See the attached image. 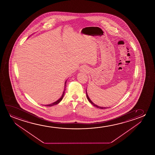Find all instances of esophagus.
<instances>
[{
	"label": "esophagus",
	"mask_w": 155,
	"mask_h": 155,
	"mask_svg": "<svg viewBox=\"0 0 155 155\" xmlns=\"http://www.w3.org/2000/svg\"><path fill=\"white\" fill-rule=\"evenodd\" d=\"M81 71H83V72H87L88 69H87V68H86L85 67H83L81 68Z\"/></svg>",
	"instance_id": "esophagus-1"
}]
</instances>
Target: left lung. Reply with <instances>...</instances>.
Wrapping results in <instances>:
<instances>
[{
	"mask_svg": "<svg viewBox=\"0 0 155 155\" xmlns=\"http://www.w3.org/2000/svg\"><path fill=\"white\" fill-rule=\"evenodd\" d=\"M86 95H87V99H88V100L89 101V102L91 103V104H93V105L94 106H95V107H96L97 108H101V109H103V108H107V107H101V106H97V105H96V104H94V103L93 102H92L91 101V100H90V98H89V97H88V95H87V91H86Z\"/></svg>",
	"mask_w": 155,
	"mask_h": 155,
	"instance_id": "8db88e82",
	"label": "left lung"
}]
</instances>
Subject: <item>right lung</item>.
Masks as SVG:
<instances>
[{"label": "right lung", "mask_w": 155, "mask_h": 155, "mask_svg": "<svg viewBox=\"0 0 155 155\" xmlns=\"http://www.w3.org/2000/svg\"><path fill=\"white\" fill-rule=\"evenodd\" d=\"M66 82H65V85H64V87L66 86ZM65 88H66V87H64V92H63V94H62V95L61 97L60 98L59 100H58L57 101H56V102H54V103H52V104H49V105H45V106H53V105H56V104H58V103H60V102H61V100H62V98H63V97H64V92H65V91H66V89H65Z\"/></svg>", "instance_id": "obj_1"}]
</instances>
